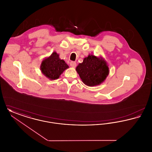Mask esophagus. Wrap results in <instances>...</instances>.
<instances>
[{"instance_id": "34e87169", "label": "esophagus", "mask_w": 152, "mask_h": 152, "mask_svg": "<svg viewBox=\"0 0 152 152\" xmlns=\"http://www.w3.org/2000/svg\"><path fill=\"white\" fill-rule=\"evenodd\" d=\"M70 65H71V66L72 67H73V68H75L76 66V63L75 62V61H71V62L70 63Z\"/></svg>"}]
</instances>
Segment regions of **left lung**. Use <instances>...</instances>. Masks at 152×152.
I'll return each mask as SVG.
<instances>
[{
  "label": "left lung",
  "instance_id": "obj_1",
  "mask_svg": "<svg viewBox=\"0 0 152 152\" xmlns=\"http://www.w3.org/2000/svg\"><path fill=\"white\" fill-rule=\"evenodd\" d=\"M108 65L104 58L94 55H89L79 63L76 71L83 83L89 87L100 85L109 73Z\"/></svg>",
  "mask_w": 152,
  "mask_h": 152
}]
</instances>
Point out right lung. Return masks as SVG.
Listing matches in <instances>:
<instances>
[{
  "mask_svg": "<svg viewBox=\"0 0 152 152\" xmlns=\"http://www.w3.org/2000/svg\"><path fill=\"white\" fill-rule=\"evenodd\" d=\"M68 68L69 66L65 61L59 58V55L56 52H53L50 56L44 58L40 66L42 73L50 80L58 79Z\"/></svg>",
  "mask_w": 152,
  "mask_h": 152,
  "instance_id": "obj_1",
  "label": "right lung"
}]
</instances>
